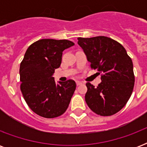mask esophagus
<instances>
[{"label": "esophagus", "mask_w": 147, "mask_h": 147, "mask_svg": "<svg viewBox=\"0 0 147 147\" xmlns=\"http://www.w3.org/2000/svg\"><path fill=\"white\" fill-rule=\"evenodd\" d=\"M83 83L82 82H79V81H76V85H77V86H79V85H82Z\"/></svg>", "instance_id": "1"}]
</instances>
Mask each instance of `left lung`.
Masks as SVG:
<instances>
[{"label":"left lung","mask_w":147,"mask_h":147,"mask_svg":"<svg viewBox=\"0 0 147 147\" xmlns=\"http://www.w3.org/2000/svg\"><path fill=\"white\" fill-rule=\"evenodd\" d=\"M78 44L91 62V69L102 73L97 87L86 83L88 106L100 116L116 114L125 106L134 86L131 58L121 43L107 36L78 37Z\"/></svg>","instance_id":"obj_1"}]
</instances>
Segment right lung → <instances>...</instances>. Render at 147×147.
<instances>
[{"label": "right lung", "instance_id": "right-lung-1", "mask_svg": "<svg viewBox=\"0 0 147 147\" xmlns=\"http://www.w3.org/2000/svg\"><path fill=\"white\" fill-rule=\"evenodd\" d=\"M74 45L70 40L42 39L31 44L24 55L20 66V90L29 107L39 116L57 117L69 107L75 81L56 84L52 76L61 65L63 50Z\"/></svg>", "mask_w": 147, "mask_h": 147}]
</instances>
